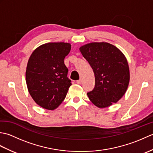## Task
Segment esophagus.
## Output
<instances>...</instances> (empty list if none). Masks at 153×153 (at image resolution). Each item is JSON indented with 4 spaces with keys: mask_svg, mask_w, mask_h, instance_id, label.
I'll return each mask as SVG.
<instances>
[{
    "mask_svg": "<svg viewBox=\"0 0 153 153\" xmlns=\"http://www.w3.org/2000/svg\"><path fill=\"white\" fill-rule=\"evenodd\" d=\"M76 83H77V84H82V79H79V80L77 81Z\"/></svg>",
    "mask_w": 153,
    "mask_h": 153,
    "instance_id": "1",
    "label": "esophagus"
}]
</instances>
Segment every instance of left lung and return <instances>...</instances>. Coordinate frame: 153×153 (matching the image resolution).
Masks as SVG:
<instances>
[{
  "label": "left lung",
  "mask_w": 153,
  "mask_h": 153,
  "mask_svg": "<svg viewBox=\"0 0 153 153\" xmlns=\"http://www.w3.org/2000/svg\"><path fill=\"white\" fill-rule=\"evenodd\" d=\"M79 51L95 74V87L87 93L89 100L100 108L116 103L126 93L130 78L125 55L106 42L86 44Z\"/></svg>",
  "instance_id": "1"
}]
</instances>
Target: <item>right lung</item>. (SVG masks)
I'll return each instance as SVG.
<instances>
[{"mask_svg": "<svg viewBox=\"0 0 153 153\" xmlns=\"http://www.w3.org/2000/svg\"><path fill=\"white\" fill-rule=\"evenodd\" d=\"M70 50L68 43H48L35 48L29 58L25 72L27 89L42 108L56 109L66 96L71 83L64 60Z\"/></svg>", "mask_w": 153, "mask_h": 153, "instance_id": "right-lung-1", "label": "right lung"}]
</instances>
